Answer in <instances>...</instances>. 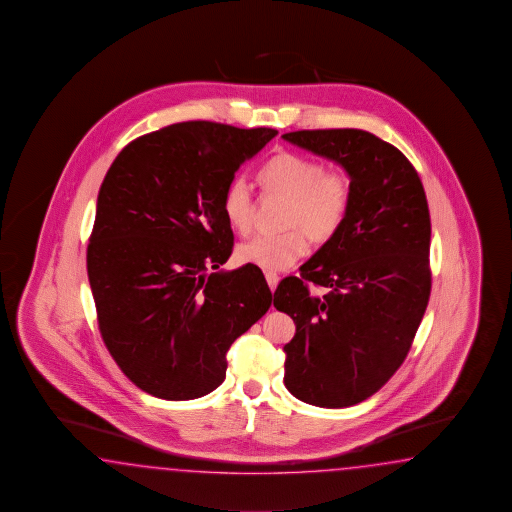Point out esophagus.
I'll return each instance as SVG.
<instances>
[{
	"label": "esophagus",
	"mask_w": 512,
	"mask_h": 512,
	"mask_svg": "<svg viewBox=\"0 0 512 512\" xmlns=\"http://www.w3.org/2000/svg\"><path fill=\"white\" fill-rule=\"evenodd\" d=\"M266 283H268V286H270V290H272V292H275V288H277V283H279V275L273 272L266 273Z\"/></svg>",
	"instance_id": "obj_1"
}]
</instances>
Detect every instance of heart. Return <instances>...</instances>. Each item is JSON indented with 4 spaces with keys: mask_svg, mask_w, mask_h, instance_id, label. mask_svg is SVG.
<instances>
[{
    "mask_svg": "<svg viewBox=\"0 0 512 512\" xmlns=\"http://www.w3.org/2000/svg\"><path fill=\"white\" fill-rule=\"evenodd\" d=\"M259 176L270 193L290 200L283 220L284 228L290 229L242 242L237 257L266 272H283L307 255V233L314 240H329L338 233L351 205V180L340 167H323L316 159L294 152L275 154L262 165ZM222 213L233 231H250L253 191L244 176H235L226 185Z\"/></svg>",
    "mask_w": 512,
    "mask_h": 512,
    "instance_id": "obj_1",
    "label": "heart"
}]
</instances>
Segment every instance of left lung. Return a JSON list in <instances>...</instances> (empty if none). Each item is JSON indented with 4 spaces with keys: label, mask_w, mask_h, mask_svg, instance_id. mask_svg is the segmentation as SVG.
Returning <instances> with one entry per match:
<instances>
[{
    "label": "left lung",
    "mask_w": 512,
    "mask_h": 512,
    "mask_svg": "<svg viewBox=\"0 0 512 512\" xmlns=\"http://www.w3.org/2000/svg\"><path fill=\"white\" fill-rule=\"evenodd\" d=\"M283 139L336 161L351 178L338 233L273 294V307L296 323L284 345V386L312 406L347 408L395 375L421 325L432 290L428 202L409 159L365 130ZM310 283L326 294L310 295Z\"/></svg>",
    "instance_id": "left-lung-1"
}]
</instances>
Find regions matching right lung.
<instances>
[{
  "label": "right lung",
  "instance_id": "1",
  "mask_svg": "<svg viewBox=\"0 0 512 512\" xmlns=\"http://www.w3.org/2000/svg\"><path fill=\"white\" fill-rule=\"evenodd\" d=\"M275 136L176 123L128 143L104 176L86 255L91 294L106 349L152 397L211 393L231 343L272 305L261 268L220 266L233 251L222 193Z\"/></svg>",
  "mask_w": 512,
  "mask_h": 512
}]
</instances>
